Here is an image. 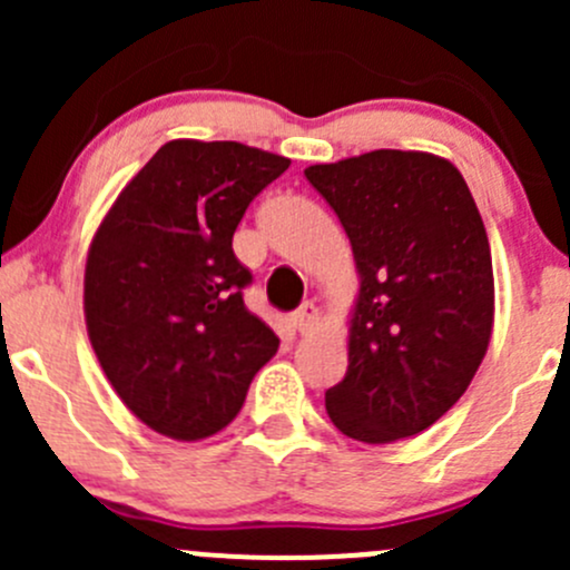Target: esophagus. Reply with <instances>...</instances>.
Segmentation results:
<instances>
[{
  "label": "esophagus",
  "instance_id": "esophagus-1",
  "mask_svg": "<svg viewBox=\"0 0 570 570\" xmlns=\"http://www.w3.org/2000/svg\"><path fill=\"white\" fill-rule=\"evenodd\" d=\"M317 320H320V312H317V306H314V303H303L297 312L289 314L292 327H295L297 333H308L314 325H317Z\"/></svg>",
  "mask_w": 570,
  "mask_h": 570
}]
</instances>
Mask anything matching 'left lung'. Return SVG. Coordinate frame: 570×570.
Returning a JSON list of instances; mask_svg holds the SVG:
<instances>
[{"label":"left lung","mask_w":570,"mask_h":570,"mask_svg":"<svg viewBox=\"0 0 570 570\" xmlns=\"http://www.w3.org/2000/svg\"><path fill=\"white\" fill-rule=\"evenodd\" d=\"M306 178L347 232L361 284L327 416L364 444L422 433L469 389L493 331L491 245L469 184L450 159L394 148Z\"/></svg>","instance_id":"left-lung-1"}]
</instances>
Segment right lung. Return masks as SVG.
Segmentation results:
<instances>
[{
	"mask_svg": "<svg viewBox=\"0 0 570 570\" xmlns=\"http://www.w3.org/2000/svg\"><path fill=\"white\" fill-rule=\"evenodd\" d=\"M289 159L234 140H170L115 198L85 264V322L124 405L176 441L220 433L278 336L245 308L232 239Z\"/></svg>",
	"mask_w": 570,
	"mask_h": 570,
	"instance_id": "add662e5",
	"label": "right lung"
}]
</instances>
